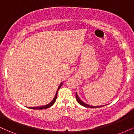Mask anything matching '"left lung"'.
I'll use <instances>...</instances> for the list:
<instances>
[{"mask_svg": "<svg viewBox=\"0 0 134 134\" xmlns=\"http://www.w3.org/2000/svg\"><path fill=\"white\" fill-rule=\"evenodd\" d=\"M76 98L77 101V102L81 104V105H82V106H83V107H86V108H96L103 107H104V105L94 106V107H93V106H91V105H90V104L85 103L83 102V101L81 100V99L79 98V96H78V95H77V93H76Z\"/></svg>", "mask_w": 134, "mask_h": 134, "instance_id": "8db88e82", "label": "left lung"}]
</instances>
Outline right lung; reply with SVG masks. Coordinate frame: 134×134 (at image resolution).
I'll use <instances>...</instances> for the list:
<instances>
[{
	"mask_svg": "<svg viewBox=\"0 0 134 134\" xmlns=\"http://www.w3.org/2000/svg\"><path fill=\"white\" fill-rule=\"evenodd\" d=\"M63 82H61L60 84L59 85V86H58L57 90V92H56V94H55V97L53 98V100H52L51 102L49 103L48 104H46V105H44V106H41V107H27L28 108H31V109H33V110H43V109H47L48 108H50V107H52V105H53V104L55 103V101H56V99H57V94H58V91L59 90L60 88V87L62 86Z\"/></svg>",
	"mask_w": 134,
	"mask_h": 134,
	"instance_id": "right-lung-1",
	"label": "right lung"
}]
</instances>
